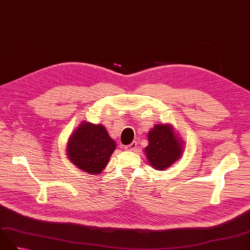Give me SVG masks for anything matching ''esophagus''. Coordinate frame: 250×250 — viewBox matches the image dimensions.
Returning <instances> with one entry per match:
<instances>
[{
  "instance_id": "obj_1",
  "label": "esophagus",
  "mask_w": 250,
  "mask_h": 250,
  "mask_svg": "<svg viewBox=\"0 0 250 250\" xmlns=\"http://www.w3.org/2000/svg\"><path fill=\"white\" fill-rule=\"evenodd\" d=\"M137 148V143L136 142H132L130 145H127V146L125 147V150H129V151H133V150H135Z\"/></svg>"
}]
</instances>
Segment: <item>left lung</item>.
Segmentation results:
<instances>
[{
	"label": "left lung",
	"instance_id": "8db88e82",
	"mask_svg": "<svg viewBox=\"0 0 250 250\" xmlns=\"http://www.w3.org/2000/svg\"><path fill=\"white\" fill-rule=\"evenodd\" d=\"M149 145L145 148L149 163L159 170L169 167L182 154V142L173 134L169 125H156L148 133Z\"/></svg>",
	"mask_w": 250,
	"mask_h": 250
}]
</instances>
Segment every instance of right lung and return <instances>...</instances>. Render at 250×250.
<instances>
[{
	"mask_svg": "<svg viewBox=\"0 0 250 250\" xmlns=\"http://www.w3.org/2000/svg\"><path fill=\"white\" fill-rule=\"evenodd\" d=\"M116 144L103 125L83 123L67 145L68 158L80 169L100 173L108 163Z\"/></svg>",
	"mask_w": 250,
	"mask_h": 250,
	"instance_id": "1",
	"label": "right lung"
}]
</instances>
